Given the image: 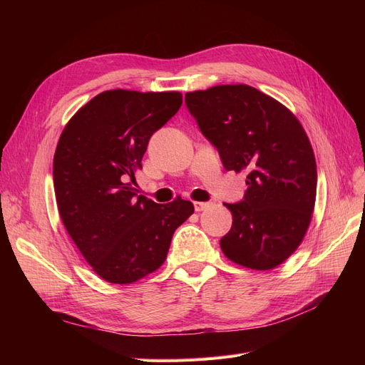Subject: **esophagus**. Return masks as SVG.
<instances>
[{
	"label": "esophagus",
	"mask_w": 365,
	"mask_h": 365,
	"mask_svg": "<svg viewBox=\"0 0 365 365\" xmlns=\"http://www.w3.org/2000/svg\"><path fill=\"white\" fill-rule=\"evenodd\" d=\"M210 205H212V202H195V212H204Z\"/></svg>",
	"instance_id": "obj_1"
}]
</instances>
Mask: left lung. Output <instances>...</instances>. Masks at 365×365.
<instances>
[{"instance_id": "obj_1", "label": "left lung", "mask_w": 365, "mask_h": 365, "mask_svg": "<svg viewBox=\"0 0 365 365\" xmlns=\"http://www.w3.org/2000/svg\"><path fill=\"white\" fill-rule=\"evenodd\" d=\"M185 106L225 170L247 172L244 200L224 204L233 225L220 248L242 267L275 268L302 244L315 205L317 164L303 126L248 85L187 93Z\"/></svg>"}]
</instances>
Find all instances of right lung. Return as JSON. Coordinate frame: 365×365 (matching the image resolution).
<instances>
[{"label": "right lung", "instance_id": "right-lung-1", "mask_svg": "<svg viewBox=\"0 0 365 365\" xmlns=\"http://www.w3.org/2000/svg\"><path fill=\"white\" fill-rule=\"evenodd\" d=\"M181 105V93L105 91L62 130L53 160L59 215L85 260L109 283H132L158 269L175 230L195 212L181 197L157 204L137 196L128 182L153 132Z\"/></svg>", "mask_w": 365, "mask_h": 365}]
</instances>
